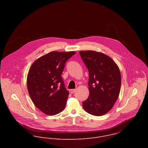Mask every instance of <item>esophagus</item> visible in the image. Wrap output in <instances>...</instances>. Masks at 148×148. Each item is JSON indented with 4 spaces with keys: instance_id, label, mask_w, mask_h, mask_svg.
<instances>
[{
    "instance_id": "34e87169",
    "label": "esophagus",
    "mask_w": 148,
    "mask_h": 148,
    "mask_svg": "<svg viewBox=\"0 0 148 148\" xmlns=\"http://www.w3.org/2000/svg\"><path fill=\"white\" fill-rule=\"evenodd\" d=\"M76 90V89H69V90L70 93H73L74 92H75Z\"/></svg>"
}]
</instances>
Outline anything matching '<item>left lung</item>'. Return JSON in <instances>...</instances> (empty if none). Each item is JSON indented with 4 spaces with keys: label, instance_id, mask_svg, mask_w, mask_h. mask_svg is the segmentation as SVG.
I'll return each instance as SVG.
<instances>
[{
    "label": "left lung",
    "instance_id": "8db88e82",
    "mask_svg": "<svg viewBox=\"0 0 148 148\" xmlns=\"http://www.w3.org/2000/svg\"><path fill=\"white\" fill-rule=\"evenodd\" d=\"M79 53L89 75V95L83 107L92 115H104L113 108L120 94V69L110 57L102 52L89 50L81 51Z\"/></svg>",
    "mask_w": 148,
    "mask_h": 148
}]
</instances>
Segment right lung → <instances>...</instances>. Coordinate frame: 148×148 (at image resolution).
<instances>
[{"label": "right lung", "mask_w": 148, "mask_h": 148, "mask_svg": "<svg viewBox=\"0 0 148 148\" xmlns=\"http://www.w3.org/2000/svg\"><path fill=\"white\" fill-rule=\"evenodd\" d=\"M75 51L49 52L31 65L27 78L29 96L39 110L48 115L62 112L66 106L69 92L61 77L65 62Z\"/></svg>", "instance_id": "1"}]
</instances>
